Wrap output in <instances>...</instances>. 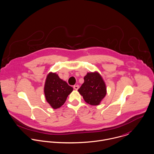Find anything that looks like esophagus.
<instances>
[{
	"mask_svg": "<svg viewBox=\"0 0 154 154\" xmlns=\"http://www.w3.org/2000/svg\"><path fill=\"white\" fill-rule=\"evenodd\" d=\"M73 88H74V89L75 90H78L79 88V85H74Z\"/></svg>",
	"mask_w": 154,
	"mask_h": 154,
	"instance_id": "1",
	"label": "esophagus"
}]
</instances>
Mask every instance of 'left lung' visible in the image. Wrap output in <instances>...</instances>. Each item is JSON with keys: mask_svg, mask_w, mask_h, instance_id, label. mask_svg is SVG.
<instances>
[{"mask_svg": "<svg viewBox=\"0 0 154 154\" xmlns=\"http://www.w3.org/2000/svg\"><path fill=\"white\" fill-rule=\"evenodd\" d=\"M84 83L78 91L84 100L92 106L98 105L106 95V87L98 72H89L84 77Z\"/></svg>", "mask_w": 154, "mask_h": 154, "instance_id": "8db88e82", "label": "left lung"}]
</instances>
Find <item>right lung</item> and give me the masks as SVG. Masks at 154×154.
<instances>
[{
	"mask_svg": "<svg viewBox=\"0 0 154 154\" xmlns=\"http://www.w3.org/2000/svg\"><path fill=\"white\" fill-rule=\"evenodd\" d=\"M73 88L60 79L56 73L50 72L47 77L44 94L47 101L54 109L61 107L66 101Z\"/></svg>",
	"mask_w": 154,
	"mask_h": 154,
	"instance_id": "add662e5",
	"label": "right lung"
}]
</instances>
